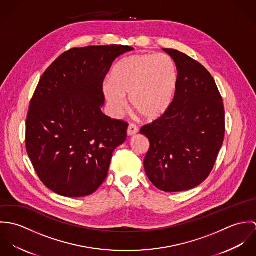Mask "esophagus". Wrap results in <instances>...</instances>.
I'll return each instance as SVG.
<instances>
[{
    "instance_id": "esophagus-1",
    "label": "esophagus",
    "mask_w": 256,
    "mask_h": 256,
    "mask_svg": "<svg viewBox=\"0 0 256 256\" xmlns=\"http://www.w3.org/2000/svg\"><path fill=\"white\" fill-rule=\"evenodd\" d=\"M138 132H139V129H138V127H137L135 124L131 123V124L128 126V129H127V134H128V136H134V135L137 134Z\"/></svg>"
}]
</instances>
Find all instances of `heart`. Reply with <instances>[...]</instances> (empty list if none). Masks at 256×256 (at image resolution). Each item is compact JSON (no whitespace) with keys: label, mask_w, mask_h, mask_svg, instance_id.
<instances>
[{"label":"heart","mask_w":256,"mask_h":256,"mask_svg":"<svg viewBox=\"0 0 256 256\" xmlns=\"http://www.w3.org/2000/svg\"><path fill=\"white\" fill-rule=\"evenodd\" d=\"M178 72L174 60L166 54H136L119 61L112 68L104 94L114 114L132 108L148 121L162 117L176 94Z\"/></svg>","instance_id":"obj_1"}]
</instances>
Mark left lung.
<instances>
[{"instance_id": "8db88e82", "label": "left lung", "mask_w": 256, "mask_h": 256, "mask_svg": "<svg viewBox=\"0 0 256 256\" xmlns=\"http://www.w3.org/2000/svg\"><path fill=\"white\" fill-rule=\"evenodd\" d=\"M174 61L178 84L168 112L141 128L150 141L148 178L166 192L185 191L212 172L224 137V110L215 80L186 54L164 49Z\"/></svg>"}]
</instances>
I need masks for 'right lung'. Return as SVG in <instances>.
Listing matches in <instances>:
<instances>
[{
  "label": "right lung",
  "instance_id": "right-lung-1",
  "mask_svg": "<svg viewBox=\"0 0 256 256\" xmlns=\"http://www.w3.org/2000/svg\"><path fill=\"white\" fill-rule=\"evenodd\" d=\"M132 50L123 45L73 48L40 78L26 117V146L38 178L53 192L88 196L106 180L128 124L102 113V84L113 61Z\"/></svg>",
  "mask_w": 256,
  "mask_h": 256
}]
</instances>
